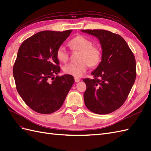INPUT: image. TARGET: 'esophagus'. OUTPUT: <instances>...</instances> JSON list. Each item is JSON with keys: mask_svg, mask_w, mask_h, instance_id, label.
<instances>
[{"mask_svg": "<svg viewBox=\"0 0 151 151\" xmlns=\"http://www.w3.org/2000/svg\"><path fill=\"white\" fill-rule=\"evenodd\" d=\"M75 82H79L80 81V78H78V77H75Z\"/></svg>", "mask_w": 151, "mask_h": 151, "instance_id": "esophagus-1", "label": "esophagus"}]
</instances>
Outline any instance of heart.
Listing matches in <instances>:
<instances>
[{
  "mask_svg": "<svg viewBox=\"0 0 151 151\" xmlns=\"http://www.w3.org/2000/svg\"><path fill=\"white\" fill-rule=\"evenodd\" d=\"M73 50L80 51L79 63H69L63 68L65 74L75 77L82 76L88 68L96 66L99 64L101 60L102 52L99 47L92 46V42L83 36L75 37L69 42ZM56 56L58 60L65 63L69 59V52L64 46H60L57 50Z\"/></svg>",
  "mask_w": 151,
  "mask_h": 151,
  "instance_id": "b5f03b06",
  "label": "heart"
}]
</instances>
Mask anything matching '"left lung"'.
I'll return each mask as SVG.
<instances>
[{
    "label": "left lung",
    "mask_w": 151,
    "mask_h": 151,
    "mask_svg": "<svg viewBox=\"0 0 151 151\" xmlns=\"http://www.w3.org/2000/svg\"><path fill=\"white\" fill-rule=\"evenodd\" d=\"M81 31L97 37L102 49L101 63L91 73L94 78L83 80L87 86L83 94L85 105L95 114L111 113L125 102L134 83V56L119 34L101 29Z\"/></svg>",
    "instance_id": "1"
}]
</instances>
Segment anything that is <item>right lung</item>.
Here are the masks:
<instances>
[{
	"label": "right lung",
	"mask_w": 151,
	"mask_h": 151,
	"mask_svg": "<svg viewBox=\"0 0 151 151\" xmlns=\"http://www.w3.org/2000/svg\"><path fill=\"white\" fill-rule=\"evenodd\" d=\"M71 32H39L18 49L13 71L17 89L27 105L37 113L59 110L74 83L70 75L54 76L60 71L57 50Z\"/></svg>",
	"instance_id": "obj_1"
}]
</instances>
